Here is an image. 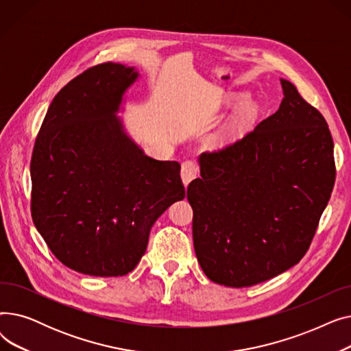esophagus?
I'll return each mask as SVG.
<instances>
[{"label": "esophagus", "instance_id": "1", "mask_svg": "<svg viewBox=\"0 0 351 351\" xmlns=\"http://www.w3.org/2000/svg\"><path fill=\"white\" fill-rule=\"evenodd\" d=\"M196 176H197V165L193 160L183 162L182 169H180V178H182L183 185L188 186Z\"/></svg>", "mask_w": 351, "mask_h": 351}]
</instances>
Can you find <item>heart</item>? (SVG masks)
Returning <instances> with one entry per match:
<instances>
[{
  "label": "heart",
  "instance_id": "b5f03b06",
  "mask_svg": "<svg viewBox=\"0 0 351 351\" xmlns=\"http://www.w3.org/2000/svg\"><path fill=\"white\" fill-rule=\"evenodd\" d=\"M243 101H245V97H243V95H230V97L228 98V104H229L230 106H234V105L241 104V102H243ZM254 114H256V108H254L253 105H247V106L245 108L243 112L241 114V117H237V118L225 129V131H223L222 134L217 135L216 139H215V142H216V143H223L225 141H228V139H230L232 136H234L237 132H241L242 129H243V126L254 117Z\"/></svg>",
  "mask_w": 351,
  "mask_h": 351
}]
</instances>
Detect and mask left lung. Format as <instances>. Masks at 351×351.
Returning a JSON list of instances; mask_svg holds the SVG:
<instances>
[{"label":"left lung","mask_w":351,"mask_h":351,"mask_svg":"<svg viewBox=\"0 0 351 351\" xmlns=\"http://www.w3.org/2000/svg\"><path fill=\"white\" fill-rule=\"evenodd\" d=\"M241 141L199 156L188 186L193 246L208 278L228 287L266 282L310 247L336 180L333 138L291 82Z\"/></svg>","instance_id":"8db88e82"}]
</instances>
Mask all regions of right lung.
Returning <instances> with one entry per match:
<instances>
[{
  "label": "right lung",
  "mask_w": 351,
  "mask_h": 351,
  "mask_svg": "<svg viewBox=\"0 0 351 351\" xmlns=\"http://www.w3.org/2000/svg\"><path fill=\"white\" fill-rule=\"evenodd\" d=\"M138 77L114 62L86 69L55 95L34 145V225L78 273L132 271L156 219L185 197L180 165L146 156L117 117Z\"/></svg>",
  "instance_id": "right-lung-1"
}]
</instances>
